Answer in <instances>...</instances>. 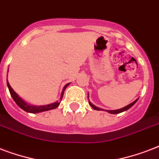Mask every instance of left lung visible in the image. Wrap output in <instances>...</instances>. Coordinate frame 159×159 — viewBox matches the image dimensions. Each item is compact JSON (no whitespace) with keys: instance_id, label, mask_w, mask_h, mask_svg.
I'll return each mask as SVG.
<instances>
[{"instance_id":"left-lung-1","label":"left lung","mask_w":159,"mask_h":159,"mask_svg":"<svg viewBox=\"0 0 159 159\" xmlns=\"http://www.w3.org/2000/svg\"><path fill=\"white\" fill-rule=\"evenodd\" d=\"M87 97L89 98V93H88V96H87ZM88 100H89V99H88ZM137 101H138V99H136L134 102H133L132 103H130V104H129L128 106H125V107H123V108L118 109V110H113V111H110V110H103V109L100 108V107H97V106H96L95 105L92 104V102H90V101H89V105L92 106V108L94 109V110H96V111H106L110 114H119V113H121V112H124V111H127V110H129V109L130 108V107H132L135 104L136 102H137Z\"/></svg>"}]
</instances>
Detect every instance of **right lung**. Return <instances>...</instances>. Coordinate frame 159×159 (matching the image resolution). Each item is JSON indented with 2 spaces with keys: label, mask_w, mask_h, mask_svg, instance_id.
I'll return each instance as SVG.
<instances>
[{
  "label": "right lung",
  "mask_w": 159,
  "mask_h": 159,
  "mask_svg": "<svg viewBox=\"0 0 159 159\" xmlns=\"http://www.w3.org/2000/svg\"><path fill=\"white\" fill-rule=\"evenodd\" d=\"M9 69V68H8ZM6 82H7V87H8V89L10 91V93H11V97L13 98V100L15 101L17 106L19 107H20L22 110H24L26 112H29V113H39V112H43V111H50V110H53V109L57 108V106H59L60 102L62 101V98L63 97V93H64L65 89L67 88V87L70 83H67L64 86L63 89L62 91V93H61V97L59 98V101H57L56 102H53V103H51V104L45 105V106H34V105H30V103H27L25 101H24L22 98H21L20 96H19L17 93H16L13 89L12 87H11V85L9 83L8 80H6Z\"/></svg>",
  "instance_id": "obj_1"
}]
</instances>
